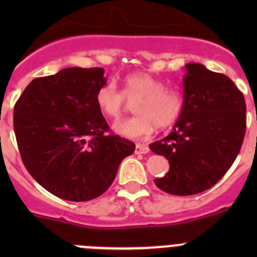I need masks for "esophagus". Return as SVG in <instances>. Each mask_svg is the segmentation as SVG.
Listing matches in <instances>:
<instances>
[{
  "label": "esophagus",
  "mask_w": 257,
  "mask_h": 257,
  "mask_svg": "<svg viewBox=\"0 0 257 257\" xmlns=\"http://www.w3.org/2000/svg\"><path fill=\"white\" fill-rule=\"evenodd\" d=\"M149 153V148L144 144H137L136 145V154H147Z\"/></svg>",
  "instance_id": "34e87169"
}]
</instances>
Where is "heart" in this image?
I'll return each instance as SVG.
<instances>
[{
	"instance_id": "1",
	"label": "heart",
	"mask_w": 257,
	"mask_h": 257,
	"mask_svg": "<svg viewBox=\"0 0 257 257\" xmlns=\"http://www.w3.org/2000/svg\"><path fill=\"white\" fill-rule=\"evenodd\" d=\"M121 92L114 82H108L98 89L95 102L108 118L118 119L126 108V98L136 102L138 115L116 121L113 125L116 134L131 139L149 137L159 128L172 125L183 109V97L178 90L168 89L165 84L148 73L128 74L123 80Z\"/></svg>"
}]
</instances>
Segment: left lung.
Returning a JSON list of instances; mask_svg holds the SVG:
<instances>
[{
    "instance_id": "8db88e82",
    "label": "left lung",
    "mask_w": 257,
    "mask_h": 257,
    "mask_svg": "<svg viewBox=\"0 0 257 257\" xmlns=\"http://www.w3.org/2000/svg\"><path fill=\"white\" fill-rule=\"evenodd\" d=\"M185 69L178 121L169 136L149 145L170 165L155 185L180 196L208 190L224 177L246 131L245 98L234 82L200 63H188Z\"/></svg>"
}]
</instances>
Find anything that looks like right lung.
<instances>
[{"label": "right lung", "instance_id": "obj_1", "mask_svg": "<svg viewBox=\"0 0 257 257\" xmlns=\"http://www.w3.org/2000/svg\"><path fill=\"white\" fill-rule=\"evenodd\" d=\"M103 68L72 67L33 79L15 104L21 158L46 190L88 201L112 185L119 164L136 144L110 131L95 102L105 84Z\"/></svg>", "mask_w": 257, "mask_h": 257}]
</instances>
